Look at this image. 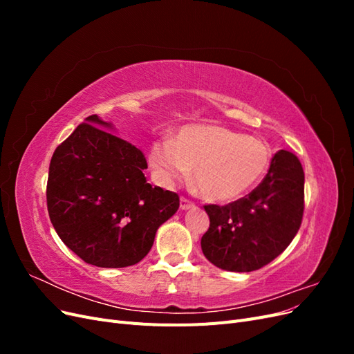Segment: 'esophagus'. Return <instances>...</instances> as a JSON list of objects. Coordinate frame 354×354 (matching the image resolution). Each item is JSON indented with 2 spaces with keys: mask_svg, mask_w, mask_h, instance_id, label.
I'll return each instance as SVG.
<instances>
[{
  "mask_svg": "<svg viewBox=\"0 0 354 354\" xmlns=\"http://www.w3.org/2000/svg\"><path fill=\"white\" fill-rule=\"evenodd\" d=\"M194 207H195V203L192 202V201H189L187 198H180V208L183 209V211L190 209V208H194Z\"/></svg>",
  "mask_w": 354,
  "mask_h": 354,
  "instance_id": "34e87169",
  "label": "esophagus"
}]
</instances>
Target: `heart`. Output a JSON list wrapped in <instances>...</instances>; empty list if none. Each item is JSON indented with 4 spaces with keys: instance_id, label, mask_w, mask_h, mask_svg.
Wrapping results in <instances>:
<instances>
[{
    "instance_id": "heart-1",
    "label": "heart",
    "mask_w": 354,
    "mask_h": 354,
    "mask_svg": "<svg viewBox=\"0 0 354 354\" xmlns=\"http://www.w3.org/2000/svg\"><path fill=\"white\" fill-rule=\"evenodd\" d=\"M270 149L264 142L220 125H187L173 142H156L151 165L164 186L190 174L202 198L232 202L260 183L270 167Z\"/></svg>"
}]
</instances>
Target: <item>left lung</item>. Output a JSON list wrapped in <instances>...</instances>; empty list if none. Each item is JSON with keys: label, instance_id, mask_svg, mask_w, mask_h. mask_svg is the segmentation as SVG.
Returning a JSON list of instances; mask_svg holds the SVG:
<instances>
[{"label": "left lung", "instance_id": "left-lung-1", "mask_svg": "<svg viewBox=\"0 0 354 354\" xmlns=\"http://www.w3.org/2000/svg\"><path fill=\"white\" fill-rule=\"evenodd\" d=\"M209 229L201 239L208 261L227 272H252L292 242L304 211V171L298 158L279 151L251 194L227 205H205Z\"/></svg>", "mask_w": 354, "mask_h": 354}]
</instances>
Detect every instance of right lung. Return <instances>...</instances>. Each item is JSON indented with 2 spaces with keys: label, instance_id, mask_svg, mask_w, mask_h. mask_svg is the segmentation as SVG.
<instances>
[{
  "label": "right lung",
  "instance_id": "add662e5",
  "mask_svg": "<svg viewBox=\"0 0 354 354\" xmlns=\"http://www.w3.org/2000/svg\"><path fill=\"white\" fill-rule=\"evenodd\" d=\"M106 129L113 130L112 124L91 115L57 146L47 208L59 238L81 260L120 269L145 259L180 199L147 183L140 149Z\"/></svg>",
  "mask_w": 354,
  "mask_h": 354
}]
</instances>
